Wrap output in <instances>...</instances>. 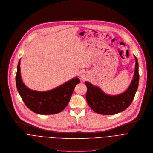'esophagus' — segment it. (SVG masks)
I'll use <instances>...</instances> for the list:
<instances>
[{
	"label": "esophagus",
	"mask_w": 153,
	"mask_h": 153,
	"mask_svg": "<svg viewBox=\"0 0 153 153\" xmlns=\"http://www.w3.org/2000/svg\"><path fill=\"white\" fill-rule=\"evenodd\" d=\"M88 73L87 72L84 71V72H81V74L80 75V78L82 80H83V81L85 80V79H87L88 78Z\"/></svg>",
	"instance_id": "1"
}]
</instances>
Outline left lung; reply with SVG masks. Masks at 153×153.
I'll list each match as a JSON object with an SVG mask.
<instances>
[{
    "mask_svg": "<svg viewBox=\"0 0 153 153\" xmlns=\"http://www.w3.org/2000/svg\"><path fill=\"white\" fill-rule=\"evenodd\" d=\"M135 70L133 79L126 90L118 95L105 94L98 86L85 81L87 91L86 100L90 107L95 112L105 115L115 114L125 110L132 102L138 88L139 75L138 61L135 55Z\"/></svg>",
    "mask_w": 153,
    "mask_h": 153,
    "instance_id": "left-lung-1",
    "label": "left lung"
}]
</instances>
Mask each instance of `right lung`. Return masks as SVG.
<instances>
[{
  "label": "right lung",
  "mask_w": 153,
  "mask_h": 153,
  "mask_svg": "<svg viewBox=\"0 0 153 153\" xmlns=\"http://www.w3.org/2000/svg\"><path fill=\"white\" fill-rule=\"evenodd\" d=\"M20 59L17 68L16 86L26 105L40 114H53L62 111L68 104L75 87L80 81L76 76L53 89L40 91L29 88L23 82L20 72Z\"/></svg>",
  "instance_id": "right-lung-1"
}]
</instances>
